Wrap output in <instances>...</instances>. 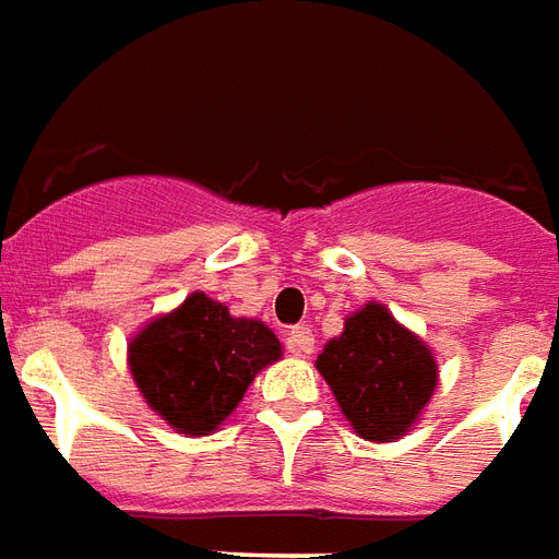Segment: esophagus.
<instances>
[{
    "instance_id": "esophagus-1",
    "label": "esophagus",
    "mask_w": 559,
    "mask_h": 559,
    "mask_svg": "<svg viewBox=\"0 0 559 559\" xmlns=\"http://www.w3.org/2000/svg\"><path fill=\"white\" fill-rule=\"evenodd\" d=\"M313 346H317V340H313V331H310V328L298 325L287 334V348L296 357H308L310 352H313Z\"/></svg>"
}]
</instances>
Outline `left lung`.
<instances>
[{
  "instance_id": "1",
  "label": "left lung",
  "mask_w": 559,
  "mask_h": 559,
  "mask_svg": "<svg viewBox=\"0 0 559 559\" xmlns=\"http://www.w3.org/2000/svg\"><path fill=\"white\" fill-rule=\"evenodd\" d=\"M340 411L360 440L395 442L431 402L440 366L431 346L404 328L381 301L346 317L343 334L317 357Z\"/></svg>"
}]
</instances>
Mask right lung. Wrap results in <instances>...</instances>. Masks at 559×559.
<instances>
[{
  "label": "right lung",
  "instance_id": "right-lung-1",
  "mask_svg": "<svg viewBox=\"0 0 559 559\" xmlns=\"http://www.w3.org/2000/svg\"><path fill=\"white\" fill-rule=\"evenodd\" d=\"M281 357L270 325L231 317L204 293H190L128 340V369L143 402L185 437L219 431L258 372Z\"/></svg>",
  "mask_w": 559,
  "mask_h": 559
}]
</instances>
